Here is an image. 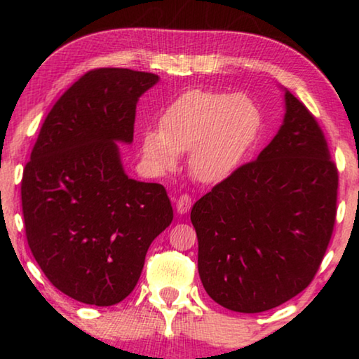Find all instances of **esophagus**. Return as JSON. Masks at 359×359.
<instances>
[{
  "label": "esophagus",
  "instance_id": "esophagus-1",
  "mask_svg": "<svg viewBox=\"0 0 359 359\" xmlns=\"http://www.w3.org/2000/svg\"><path fill=\"white\" fill-rule=\"evenodd\" d=\"M191 208V196L190 194H180L177 203H175V209H177L179 214H187Z\"/></svg>",
  "mask_w": 359,
  "mask_h": 359
}]
</instances>
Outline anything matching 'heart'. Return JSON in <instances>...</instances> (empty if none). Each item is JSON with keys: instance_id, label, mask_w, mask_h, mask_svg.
Returning a JSON list of instances; mask_svg holds the SVG:
<instances>
[{"instance_id": "b5f03b06", "label": "heart", "mask_w": 359, "mask_h": 359, "mask_svg": "<svg viewBox=\"0 0 359 359\" xmlns=\"http://www.w3.org/2000/svg\"><path fill=\"white\" fill-rule=\"evenodd\" d=\"M261 130V111L245 93L194 88L182 93L160 117V131L144 136V156L160 169H172L188 154V172L215 184L238 169Z\"/></svg>"}]
</instances>
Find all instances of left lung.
Masks as SVG:
<instances>
[{
	"label": "left lung",
	"instance_id": "obj_1",
	"mask_svg": "<svg viewBox=\"0 0 359 359\" xmlns=\"http://www.w3.org/2000/svg\"><path fill=\"white\" fill-rule=\"evenodd\" d=\"M285 109L257 160L191 209L204 290L234 312L269 311L306 290L336 223L339 174L323 131L288 90Z\"/></svg>",
	"mask_w": 359,
	"mask_h": 359
}]
</instances>
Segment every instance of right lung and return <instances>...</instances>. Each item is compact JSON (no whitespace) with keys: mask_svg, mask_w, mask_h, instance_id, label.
Listing matches in <instances>:
<instances>
[{"mask_svg":"<svg viewBox=\"0 0 359 359\" xmlns=\"http://www.w3.org/2000/svg\"><path fill=\"white\" fill-rule=\"evenodd\" d=\"M158 81L126 68L88 71L48 112L23 171L29 250L53 287L79 302L123 301L172 222L165 187L130 179L117 145L133 142L137 101Z\"/></svg>","mask_w":359,"mask_h":359,"instance_id":"right-lung-1","label":"right lung"}]
</instances>
